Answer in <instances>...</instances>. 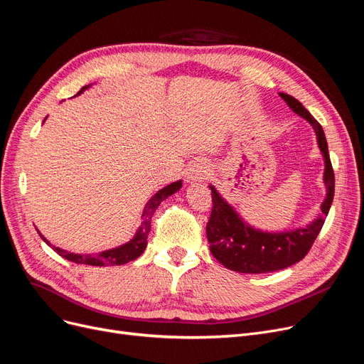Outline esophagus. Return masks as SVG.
<instances>
[{
    "label": "esophagus",
    "mask_w": 364,
    "mask_h": 364,
    "mask_svg": "<svg viewBox=\"0 0 364 364\" xmlns=\"http://www.w3.org/2000/svg\"><path fill=\"white\" fill-rule=\"evenodd\" d=\"M210 173V165L207 161H196L187 169L186 177L188 181H203Z\"/></svg>",
    "instance_id": "obj_1"
}]
</instances>
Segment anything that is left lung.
<instances>
[{
	"label": "left lung",
	"mask_w": 364,
	"mask_h": 364,
	"mask_svg": "<svg viewBox=\"0 0 364 364\" xmlns=\"http://www.w3.org/2000/svg\"><path fill=\"white\" fill-rule=\"evenodd\" d=\"M296 114L308 120L317 135L324 159V184L327 195L321 214L311 225L284 232H263L250 226L210 184L213 211L207 223V238L213 256L225 267L241 274H264L286 269L302 260L317 238L335 196V173L331 168L327 141L321 124L291 95L279 93Z\"/></svg>",
	"instance_id": "obj_1"
}]
</instances>
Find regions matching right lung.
Segmentation results:
<instances>
[{"label": "right lung", "mask_w": 364, "mask_h": 364, "mask_svg": "<svg viewBox=\"0 0 364 364\" xmlns=\"http://www.w3.org/2000/svg\"><path fill=\"white\" fill-rule=\"evenodd\" d=\"M87 87H90V85L82 87L80 90H78L77 95H80ZM181 186H183V183H181V180H178L176 183H171L169 186L161 188V191L157 192L153 198H150V200L147 202L146 208L143 211V215H141V217H143V221H141V226L138 228L134 238L129 242H126L120 247L101 251V252H98V255H74V252H70V251H65V250H62L59 247L52 245L40 232L38 233L41 236V240L47 245H50L59 256H62L70 262H74V263H78V264H90V266H114V264L119 266V264H124V263L138 259L141 255H143L146 247H147V236H149V232H150L151 217H153L154 211L157 210V207H159L162 200H165L168 196H171V195L176 193L177 191H180Z\"/></svg>", "instance_id": "obj_1"}]
</instances>
